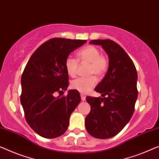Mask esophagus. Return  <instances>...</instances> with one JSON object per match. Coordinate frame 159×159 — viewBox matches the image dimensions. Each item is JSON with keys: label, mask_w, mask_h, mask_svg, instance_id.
I'll list each match as a JSON object with an SVG mask.
<instances>
[{"label": "esophagus", "mask_w": 159, "mask_h": 159, "mask_svg": "<svg viewBox=\"0 0 159 159\" xmlns=\"http://www.w3.org/2000/svg\"><path fill=\"white\" fill-rule=\"evenodd\" d=\"M80 98H81V100L83 101H84L85 100H86V96H85L84 95H83V94L80 95Z\"/></svg>", "instance_id": "obj_1"}]
</instances>
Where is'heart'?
<instances>
[{
    "instance_id": "b5f03b06",
    "label": "heart",
    "mask_w": 159,
    "mask_h": 159,
    "mask_svg": "<svg viewBox=\"0 0 159 159\" xmlns=\"http://www.w3.org/2000/svg\"><path fill=\"white\" fill-rule=\"evenodd\" d=\"M78 60L72 56H68L65 61V67L68 74L75 77L77 74L79 60L80 63L89 64L88 73L89 75H95L97 78L103 76L107 71L108 61L105 56L101 54L98 48L93 46H87L78 52ZM97 80L94 76L89 78H80L73 80L70 86L79 93L86 94L93 89L96 85Z\"/></svg>"
}]
</instances>
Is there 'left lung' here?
<instances>
[{
    "label": "left lung",
    "instance_id": "8db88e82",
    "mask_svg": "<svg viewBox=\"0 0 159 159\" xmlns=\"http://www.w3.org/2000/svg\"><path fill=\"white\" fill-rule=\"evenodd\" d=\"M89 43L101 46L108 56L109 65L103 80L95 88L101 97H86L91 111L85 125L95 138H112L124 129L134 112L138 75L134 62L116 42L98 39Z\"/></svg>",
    "mask_w": 159,
    "mask_h": 159
}]
</instances>
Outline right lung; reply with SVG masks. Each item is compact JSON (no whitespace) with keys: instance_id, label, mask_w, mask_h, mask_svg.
<instances>
[{"instance_id":"add662e5","label":"right lung","mask_w":159,"mask_h":159,"mask_svg":"<svg viewBox=\"0 0 159 159\" xmlns=\"http://www.w3.org/2000/svg\"><path fill=\"white\" fill-rule=\"evenodd\" d=\"M86 40L51 39L30 56L21 76L20 102L28 124L40 136L54 139L63 135L73 111L80 102L76 90L66 96L56 93L67 90L68 74L65 61Z\"/></svg>"}]
</instances>
